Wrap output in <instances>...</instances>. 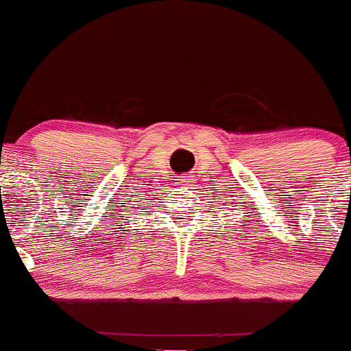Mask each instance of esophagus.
<instances>
[{
	"label": "esophagus",
	"mask_w": 351,
	"mask_h": 351,
	"mask_svg": "<svg viewBox=\"0 0 351 351\" xmlns=\"http://www.w3.org/2000/svg\"><path fill=\"white\" fill-rule=\"evenodd\" d=\"M182 182H184V184H190V182H192V176H184V178H182Z\"/></svg>",
	"instance_id": "34e87169"
}]
</instances>
